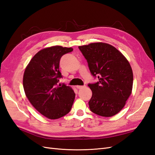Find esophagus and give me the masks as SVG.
<instances>
[{
  "label": "esophagus",
  "mask_w": 155,
  "mask_h": 155,
  "mask_svg": "<svg viewBox=\"0 0 155 155\" xmlns=\"http://www.w3.org/2000/svg\"><path fill=\"white\" fill-rule=\"evenodd\" d=\"M84 85L83 86V85H77L76 86V87H77V89H82V88H84Z\"/></svg>",
  "instance_id": "obj_1"
}]
</instances>
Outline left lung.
I'll use <instances>...</instances> for the list:
<instances>
[{
	"instance_id": "1",
	"label": "left lung",
	"mask_w": 155,
	"mask_h": 155,
	"mask_svg": "<svg viewBox=\"0 0 155 155\" xmlns=\"http://www.w3.org/2000/svg\"><path fill=\"white\" fill-rule=\"evenodd\" d=\"M98 81L89 84L92 97L89 108L95 114L110 117L125 106L133 87V71L129 62L112 45L104 43L78 47Z\"/></svg>"
}]
</instances>
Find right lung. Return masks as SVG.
<instances>
[{"label": "right lung", "instance_id": "add662e5", "mask_svg": "<svg viewBox=\"0 0 155 155\" xmlns=\"http://www.w3.org/2000/svg\"><path fill=\"white\" fill-rule=\"evenodd\" d=\"M73 48L54 46L42 49L26 67L23 86L26 97L36 110L49 119L66 115L72 107L75 94L70 87L58 85L62 78L59 70L62 56Z\"/></svg>", "mask_w": 155, "mask_h": 155}]
</instances>
